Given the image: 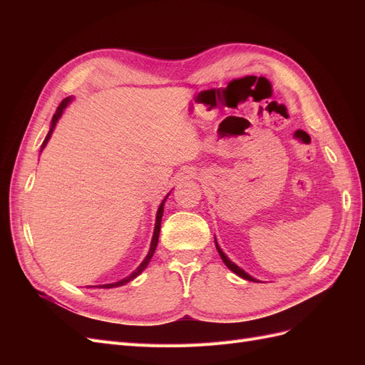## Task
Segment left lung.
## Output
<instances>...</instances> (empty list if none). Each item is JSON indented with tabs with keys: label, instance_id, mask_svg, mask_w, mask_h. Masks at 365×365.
<instances>
[{
	"label": "left lung",
	"instance_id": "obj_1",
	"mask_svg": "<svg viewBox=\"0 0 365 365\" xmlns=\"http://www.w3.org/2000/svg\"><path fill=\"white\" fill-rule=\"evenodd\" d=\"M216 248H217V252L220 254V257H222V260H224V263L227 264V267L231 269V271H233V272H236L237 275H239V277H242V279H245V280H251V282H256V280H254L252 277H251V275H248L244 269H240L239 267H237V264H235L233 262H230L228 260V257L225 256V254L222 252V250H220L219 247H217V242H216Z\"/></svg>",
	"mask_w": 365,
	"mask_h": 365
}]
</instances>
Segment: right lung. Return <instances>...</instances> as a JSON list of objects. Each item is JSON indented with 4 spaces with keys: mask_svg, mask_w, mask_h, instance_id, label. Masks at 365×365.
Returning <instances> with one entry per match:
<instances>
[{
    "mask_svg": "<svg viewBox=\"0 0 365 365\" xmlns=\"http://www.w3.org/2000/svg\"><path fill=\"white\" fill-rule=\"evenodd\" d=\"M68 102H70V98H63V101L61 102V105L58 106V109H56V113H54V115H53V120H51V128H50V132H48V135L46 137V140H43V143H42V148H46V145H47V141L50 140V135H51V132H53V129H54V126H56V123H58V120H59V117L62 115V111H63V108L68 105ZM164 202H165V200L161 202V205H160V208H158V213H157V222H155V230H153V237H152V244H150V250H149V252H148V256H146V259L141 262V264L140 267L132 272L129 277H126V279H123V280H120V282H117V283H109V284H103V286H101V288H115V286H121V284H126L128 282H130L132 279H135L137 275L145 269L146 267H148V263H149V260L152 259V256H153V252H155V248H157V244H158V236H160V228H161V217H163V212H164Z\"/></svg>",
    "mask_w": 365,
    "mask_h": 365,
    "instance_id": "right-lung-1",
    "label": "right lung"
}]
</instances>
